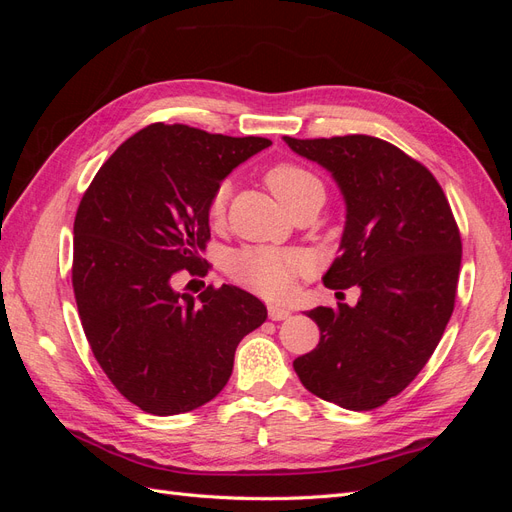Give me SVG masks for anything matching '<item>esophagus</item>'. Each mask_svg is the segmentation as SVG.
<instances>
[{"label":"esophagus","instance_id":"esophagus-1","mask_svg":"<svg viewBox=\"0 0 512 512\" xmlns=\"http://www.w3.org/2000/svg\"><path fill=\"white\" fill-rule=\"evenodd\" d=\"M290 309L280 307V305H269V318L271 320H288L290 318Z\"/></svg>","mask_w":512,"mask_h":512}]
</instances>
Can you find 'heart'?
<instances>
[{
  "label": "heart",
  "instance_id": "heart-1",
  "mask_svg": "<svg viewBox=\"0 0 512 512\" xmlns=\"http://www.w3.org/2000/svg\"><path fill=\"white\" fill-rule=\"evenodd\" d=\"M265 183L290 213L307 205L322 203L324 183L303 164L275 162L265 170ZM228 200V185L222 183L213 190L207 203V218L211 224L224 220ZM309 262L301 252L282 247H241L226 260V271L232 280L269 299H282L292 290L294 280L305 275Z\"/></svg>",
  "mask_w": 512,
  "mask_h": 512
}]
</instances>
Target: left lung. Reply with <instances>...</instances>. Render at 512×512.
I'll list each match as a JSON object with an SVG mask.
<instances>
[{"label":"left lung","mask_w":512,"mask_h":512,"mask_svg":"<svg viewBox=\"0 0 512 512\" xmlns=\"http://www.w3.org/2000/svg\"><path fill=\"white\" fill-rule=\"evenodd\" d=\"M284 141L322 164L346 198L342 254L324 286L361 288L354 307H316L318 346L294 371L309 393L346 410H374L425 367L453 314L461 235L429 168L367 134Z\"/></svg>","instance_id":"left-lung-1"}]
</instances>
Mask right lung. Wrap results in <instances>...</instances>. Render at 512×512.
<instances>
[{
    "label": "right lung",
    "instance_id": "add662e5",
    "mask_svg": "<svg viewBox=\"0 0 512 512\" xmlns=\"http://www.w3.org/2000/svg\"><path fill=\"white\" fill-rule=\"evenodd\" d=\"M269 145L158 121L121 143L81 198L72 288L83 331L115 389L149 414L211 401L241 339L267 320L265 303L237 286L194 299L175 282L207 275L209 196Z\"/></svg>",
    "mask_w": 512,
    "mask_h": 512
}]
</instances>
